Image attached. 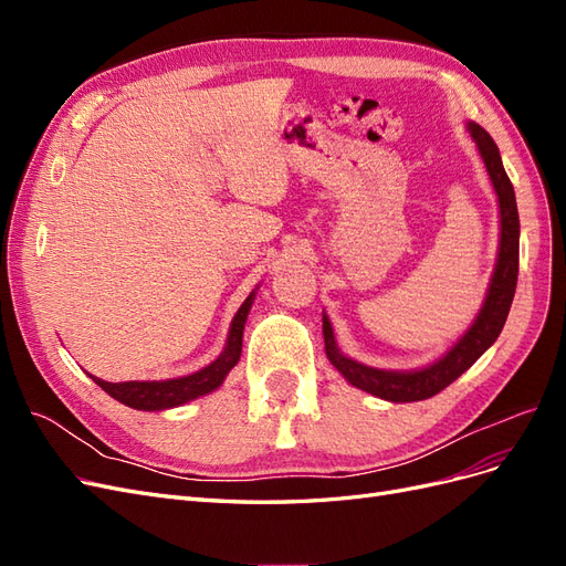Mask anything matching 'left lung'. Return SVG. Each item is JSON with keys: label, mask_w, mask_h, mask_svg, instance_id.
Returning <instances> with one entry per match:
<instances>
[{"label": "left lung", "mask_w": 566, "mask_h": 566, "mask_svg": "<svg viewBox=\"0 0 566 566\" xmlns=\"http://www.w3.org/2000/svg\"><path fill=\"white\" fill-rule=\"evenodd\" d=\"M468 132L472 136V142L476 144L479 156H482L486 165V172L493 184L495 196H499V210H501L499 260H495L486 300L482 304V310H479L474 323L468 328V333L430 366L418 368V370H382V368H370V366L358 364L354 358L342 354L337 349L333 325L328 316L323 314L325 354H328L331 364L345 375V380L349 385L373 394V397H380L385 401H394V403L422 401V399L434 397V394H439L441 389H447L493 345L495 339H499L505 318L510 314L512 297H515L517 273H520V214H517L515 188H512L505 175L499 146H495L489 132L479 127L476 123H468Z\"/></svg>", "instance_id": "8db88e82"}]
</instances>
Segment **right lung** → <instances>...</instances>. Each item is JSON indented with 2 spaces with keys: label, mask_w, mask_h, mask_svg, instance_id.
Here are the masks:
<instances>
[{
  "label": "right lung",
  "mask_w": 566,
  "mask_h": 566,
  "mask_svg": "<svg viewBox=\"0 0 566 566\" xmlns=\"http://www.w3.org/2000/svg\"><path fill=\"white\" fill-rule=\"evenodd\" d=\"M252 302H254V290L231 321V331L227 337L224 352H221L210 366L200 368L198 373L184 375V378H172V380H144V382L139 380L106 382L101 378H94V375H90V378L106 394H111L113 399L136 410H167L175 406H184L198 397H205V394L221 387V382L227 380L229 370L241 361L243 331H245V321H248Z\"/></svg>",
  "instance_id": "add662e5"
}]
</instances>
